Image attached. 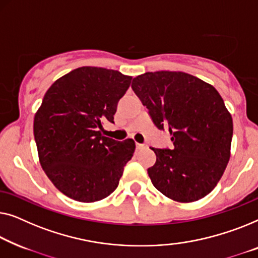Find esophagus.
Here are the masks:
<instances>
[{"instance_id": "1", "label": "esophagus", "mask_w": 258, "mask_h": 258, "mask_svg": "<svg viewBox=\"0 0 258 258\" xmlns=\"http://www.w3.org/2000/svg\"><path fill=\"white\" fill-rule=\"evenodd\" d=\"M148 148L147 144H137V150H146Z\"/></svg>"}]
</instances>
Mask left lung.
<instances>
[{
    "label": "left lung",
    "mask_w": 258,
    "mask_h": 258,
    "mask_svg": "<svg viewBox=\"0 0 258 258\" xmlns=\"http://www.w3.org/2000/svg\"><path fill=\"white\" fill-rule=\"evenodd\" d=\"M132 89L159 130L167 128L173 147L152 148L155 164L147 169L165 197L194 202L212 191L230 158L233 118L216 89L180 71L146 72Z\"/></svg>",
    "instance_id": "8db88e82"
}]
</instances>
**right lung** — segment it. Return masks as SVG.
Here are the masks:
<instances>
[{"instance_id": "right-lung-1", "label": "right lung", "mask_w": 258, "mask_h": 258, "mask_svg": "<svg viewBox=\"0 0 258 258\" xmlns=\"http://www.w3.org/2000/svg\"><path fill=\"white\" fill-rule=\"evenodd\" d=\"M131 81L119 71L82 67L57 79L44 94L34 119L39 162L53 186L72 200L107 198L133 157L132 139L101 134L105 121L114 122Z\"/></svg>"}]
</instances>
